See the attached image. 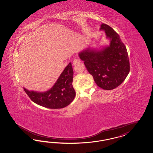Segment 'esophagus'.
<instances>
[{"label": "esophagus", "instance_id": "1", "mask_svg": "<svg viewBox=\"0 0 153 153\" xmlns=\"http://www.w3.org/2000/svg\"><path fill=\"white\" fill-rule=\"evenodd\" d=\"M80 62H81V61H80L79 59H75L73 61V65H78Z\"/></svg>", "mask_w": 153, "mask_h": 153}]
</instances>
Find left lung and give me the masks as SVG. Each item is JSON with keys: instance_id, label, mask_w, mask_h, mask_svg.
Masks as SVG:
<instances>
[{"instance_id": "obj_1", "label": "left lung", "mask_w": 153, "mask_h": 153, "mask_svg": "<svg viewBox=\"0 0 153 153\" xmlns=\"http://www.w3.org/2000/svg\"><path fill=\"white\" fill-rule=\"evenodd\" d=\"M109 45L100 50L91 48L79 53L80 59L97 85L105 90L117 87L125 80L130 71V62L126 48L119 35L107 25H101Z\"/></svg>"}]
</instances>
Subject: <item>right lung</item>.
I'll return each mask as SVG.
<instances>
[{
	"label": "right lung",
	"instance_id": "add662e5",
	"mask_svg": "<svg viewBox=\"0 0 153 153\" xmlns=\"http://www.w3.org/2000/svg\"><path fill=\"white\" fill-rule=\"evenodd\" d=\"M73 69L70 62L62 72L53 87L48 91L37 92L24 91L34 103L51 109L64 108L70 104L75 97L73 87Z\"/></svg>",
	"mask_w": 153,
	"mask_h": 153
}]
</instances>
